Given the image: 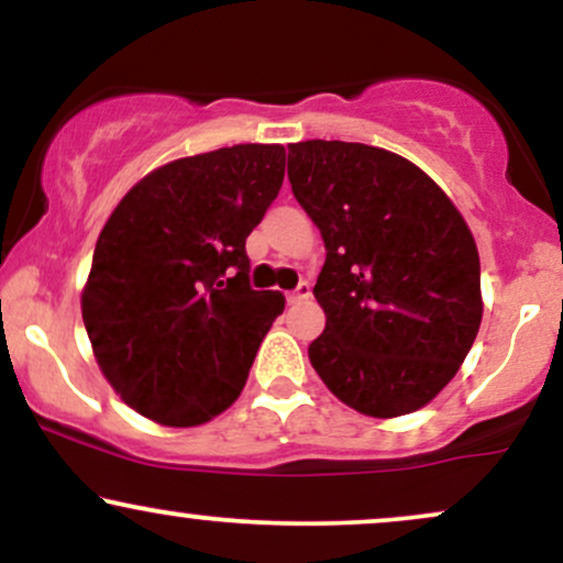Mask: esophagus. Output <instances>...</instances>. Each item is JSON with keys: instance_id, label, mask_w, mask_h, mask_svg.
Listing matches in <instances>:
<instances>
[{"instance_id": "obj_1", "label": "esophagus", "mask_w": 563, "mask_h": 563, "mask_svg": "<svg viewBox=\"0 0 563 563\" xmlns=\"http://www.w3.org/2000/svg\"><path fill=\"white\" fill-rule=\"evenodd\" d=\"M309 296H312V288H309V283H299L294 290L288 294V303H299V301H307Z\"/></svg>"}]
</instances>
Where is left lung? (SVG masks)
Wrapping results in <instances>:
<instances>
[{"label": "left lung", "instance_id": "left-lung-1", "mask_svg": "<svg viewBox=\"0 0 563 563\" xmlns=\"http://www.w3.org/2000/svg\"><path fill=\"white\" fill-rule=\"evenodd\" d=\"M294 198L325 243L309 344L322 384L373 418L418 410L466 360L482 322L474 235L431 177L384 147L288 145Z\"/></svg>", "mask_w": 563, "mask_h": 563}]
</instances>
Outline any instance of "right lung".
Wrapping results in <instances>:
<instances>
[{
	"instance_id": "1",
	"label": "right lung",
	"mask_w": 563,
	"mask_h": 563,
	"mask_svg": "<svg viewBox=\"0 0 563 563\" xmlns=\"http://www.w3.org/2000/svg\"><path fill=\"white\" fill-rule=\"evenodd\" d=\"M286 174L283 145H232L147 174L97 238L81 296L95 357L121 399L164 426L235 402L277 314L254 290L245 238Z\"/></svg>"
}]
</instances>
